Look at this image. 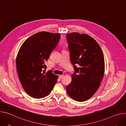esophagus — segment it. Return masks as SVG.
<instances>
[{"instance_id":"obj_1","label":"esophagus","mask_w":126,"mask_h":126,"mask_svg":"<svg viewBox=\"0 0 126 126\" xmlns=\"http://www.w3.org/2000/svg\"><path fill=\"white\" fill-rule=\"evenodd\" d=\"M64 77V76L63 75H59V78L61 79H62Z\"/></svg>"}]
</instances>
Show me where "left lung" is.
<instances>
[{
  "mask_svg": "<svg viewBox=\"0 0 126 126\" xmlns=\"http://www.w3.org/2000/svg\"><path fill=\"white\" fill-rule=\"evenodd\" d=\"M66 37L75 70L66 92L74 100L83 102L91 98L100 86L105 73L103 53L97 41L86 34L73 32Z\"/></svg>",
  "mask_w": 126,
  "mask_h": 126,
  "instance_id": "1",
  "label": "left lung"
}]
</instances>
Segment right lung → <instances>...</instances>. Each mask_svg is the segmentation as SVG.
<instances>
[{
	"mask_svg": "<svg viewBox=\"0 0 126 126\" xmlns=\"http://www.w3.org/2000/svg\"><path fill=\"white\" fill-rule=\"evenodd\" d=\"M60 33L43 31L28 38L21 46L16 56L18 75L25 91L30 96L40 99L48 95L55 86L58 76L46 68L45 62L56 47Z\"/></svg>",
	"mask_w": 126,
	"mask_h": 126,
	"instance_id": "obj_1",
	"label": "right lung"
}]
</instances>
